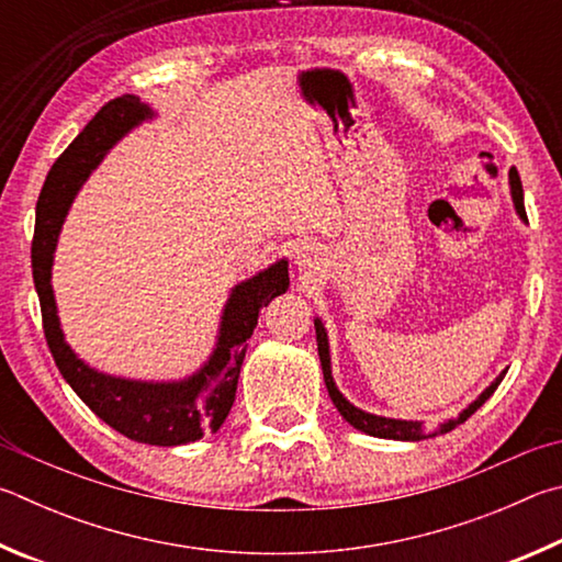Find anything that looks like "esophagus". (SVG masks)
Here are the masks:
<instances>
[{
  "instance_id": "obj_1",
  "label": "esophagus",
  "mask_w": 562,
  "mask_h": 562,
  "mask_svg": "<svg viewBox=\"0 0 562 562\" xmlns=\"http://www.w3.org/2000/svg\"><path fill=\"white\" fill-rule=\"evenodd\" d=\"M296 266L299 271L306 276V279H313V276L321 273L323 269V254L316 244H303L296 251Z\"/></svg>"
}]
</instances>
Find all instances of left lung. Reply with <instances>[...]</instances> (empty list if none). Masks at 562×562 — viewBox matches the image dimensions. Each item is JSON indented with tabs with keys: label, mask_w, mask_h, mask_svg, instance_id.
Returning <instances> with one entry per match:
<instances>
[{
	"label": "left lung",
	"mask_w": 562,
	"mask_h": 562,
	"mask_svg": "<svg viewBox=\"0 0 562 562\" xmlns=\"http://www.w3.org/2000/svg\"><path fill=\"white\" fill-rule=\"evenodd\" d=\"M510 194H514V204H516V212L520 214V220L528 222L526 216V206H524V187H520V177L516 170H510ZM316 340H318V356H321V368H323V380H326V387H328V395L333 400V405L338 407V412L342 415V419L350 422L352 427L366 431L370 437H380V439H402V441H417V439H427V437H437V431H429L422 422H405V419H387V417H375V415H368V412H362L358 407H352L350 402L340 395L336 382H333L330 375V356H328V336H326V328H323V323L316 321ZM506 372H501V375L491 382V385L481 392L479 400L471 402V405L461 412L457 419H449L447 425H441L439 431H451L454 427H459L461 422H467L474 412L484 405V402L494 395L496 387L501 385V380H504Z\"/></svg>",
	"instance_id": "obj_1"
}]
</instances>
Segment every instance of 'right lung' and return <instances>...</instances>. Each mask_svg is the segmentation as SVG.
I'll use <instances>...</instances> for the list:
<instances>
[{
	"label": "right lung",
	"mask_w": 562,
	"mask_h": 562,
	"mask_svg": "<svg viewBox=\"0 0 562 562\" xmlns=\"http://www.w3.org/2000/svg\"><path fill=\"white\" fill-rule=\"evenodd\" d=\"M150 108L135 95H121L108 101L76 140L58 155L46 175L36 202V229L32 241L34 286L42 303V321L46 346L64 380L74 387L91 412L123 437L155 447H177L202 439L216 431L229 415L236 397V382L246 356V340L251 338L259 311L271 299L289 289V263L279 261L254 279L239 283L226 301L220 342L210 362L182 382H133L95 372L74 356L58 328L56 303L52 291V261L74 194L93 167L103 160L115 140L145 117Z\"/></svg>",
	"instance_id": "add662e5"
}]
</instances>
